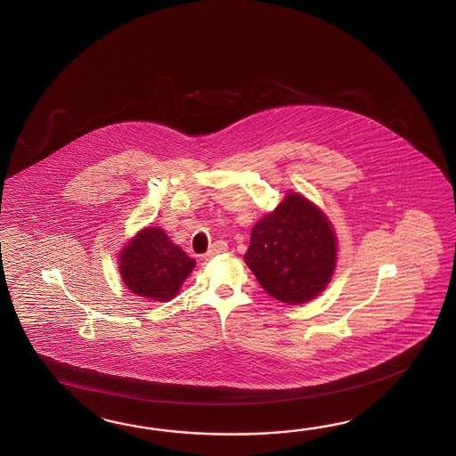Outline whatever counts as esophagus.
Instances as JSON below:
<instances>
[{
    "label": "esophagus",
    "instance_id": "34e87169",
    "mask_svg": "<svg viewBox=\"0 0 456 456\" xmlns=\"http://www.w3.org/2000/svg\"><path fill=\"white\" fill-rule=\"evenodd\" d=\"M226 251V242L224 241H216L215 242L214 246L207 251V257H212V256H215V254H220V252Z\"/></svg>",
    "mask_w": 456,
    "mask_h": 456
}]
</instances>
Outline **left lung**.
I'll return each instance as SVG.
<instances>
[{
  "label": "left lung",
  "instance_id": "obj_1",
  "mask_svg": "<svg viewBox=\"0 0 456 456\" xmlns=\"http://www.w3.org/2000/svg\"><path fill=\"white\" fill-rule=\"evenodd\" d=\"M244 262L275 300L301 305L326 290L338 262V238L320 207L289 192L252 226Z\"/></svg>",
  "mask_w": 456,
  "mask_h": 456
}]
</instances>
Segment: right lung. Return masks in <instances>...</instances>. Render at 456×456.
<instances>
[{"mask_svg":"<svg viewBox=\"0 0 456 456\" xmlns=\"http://www.w3.org/2000/svg\"><path fill=\"white\" fill-rule=\"evenodd\" d=\"M117 257L126 289L148 300H173L195 267L194 259L159 226L140 230Z\"/></svg>","mask_w":456,"mask_h":456,"instance_id":"add662e5","label":"right lung"}]
</instances>
